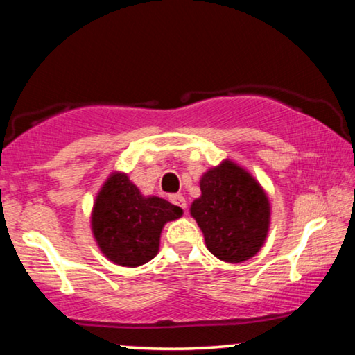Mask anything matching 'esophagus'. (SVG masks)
<instances>
[{"label": "esophagus", "mask_w": 355, "mask_h": 355, "mask_svg": "<svg viewBox=\"0 0 355 355\" xmlns=\"http://www.w3.org/2000/svg\"><path fill=\"white\" fill-rule=\"evenodd\" d=\"M170 201H172L175 206L182 207V209H187V200L182 195H172L170 196Z\"/></svg>", "instance_id": "34e87169"}]
</instances>
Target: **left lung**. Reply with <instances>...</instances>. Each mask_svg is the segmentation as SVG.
I'll return each instance as SVG.
<instances>
[{"label": "left lung", "instance_id": "1", "mask_svg": "<svg viewBox=\"0 0 355 355\" xmlns=\"http://www.w3.org/2000/svg\"><path fill=\"white\" fill-rule=\"evenodd\" d=\"M201 198L191 216L206 247L222 261L242 263L263 247L269 227V201L259 183L237 164L225 160L202 175Z\"/></svg>", "mask_w": 355, "mask_h": 355}]
</instances>
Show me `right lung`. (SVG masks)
<instances>
[{"label": "right lung", "mask_w": 355, "mask_h": 355, "mask_svg": "<svg viewBox=\"0 0 355 355\" xmlns=\"http://www.w3.org/2000/svg\"><path fill=\"white\" fill-rule=\"evenodd\" d=\"M182 212L162 198H144L125 173H113L94 205L92 232L110 261L136 268L157 254L164 224Z\"/></svg>", "instance_id": "1"}]
</instances>
